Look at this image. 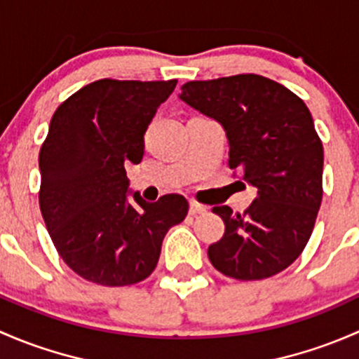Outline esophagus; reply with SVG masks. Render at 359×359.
I'll return each instance as SVG.
<instances>
[{
  "label": "esophagus",
  "mask_w": 359,
  "mask_h": 359,
  "mask_svg": "<svg viewBox=\"0 0 359 359\" xmlns=\"http://www.w3.org/2000/svg\"><path fill=\"white\" fill-rule=\"evenodd\" d=\"M207 207L202 204H197V202H190V214L191 216H197V214H205Z\"/></svg>",
  "instance_id": "34e87169"
}]
</instances>
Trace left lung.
I'll list each match as a JSON object with an SVG mask.
<instances>
[{"label": "left lung", "mask_w": 359, "mask_h": 359, "mask_svg": "<svg viewBox=\"0 0 359 359\" xmlns=\"http://www.w3.org/2000/svg\"><path fill=\"white\" fill-rule=\"evenodd\" d=\"M180 98L221 124L230 145V168L256 188L243 214L212 207L224 235L207 256L236 280H262L301 256L321 204L323 147L309 109L282 84L256 76L191 81Z\"/></svg>", "instance_id": "left-lung-1"}]
</instances>
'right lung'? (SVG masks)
<instances>
[{"mask_svg":"<svg viewBox=\"0 0 359 359\" xmlns=\"http://www.w3.org/2000/svg\"><path fill=\"white\" fill-rule=\"evenodd\" d=\"M176 83L100 79L51 117L39 152V205L60 257L84 280L107 287L145 280L165 233L187 216V198L147 202L126 175L128 162H142L147 128Z\"/></svg>","mask_w":359,"mask_h":359,"instance_id":"add662e5","label":"right lung"}]
</instances>
